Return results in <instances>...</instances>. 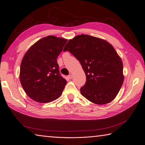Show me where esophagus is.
I'll use <instances>...</instances> for the list:
<instances>
[{
    "instance_id": "obj_1",
    "label": "esophagus",
    "mask_w": 145,
    "mask_h": 145,
    "mask_svg": "<svg viewBox=\"0 0 145 145\" xmlns=\"http://www.w3.org/2000/svg\"><path fill=\"white\" fill-rule=\"evenodd\" d=\"M68 77L69 78V79H71V78L72 77V75L71 74H69V76H68Z\"/></svg>"
}]
</instances>
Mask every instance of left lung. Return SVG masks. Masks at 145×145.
Listing matches in <instances>:
<instances>
[{
	"label": "left lung",
	"mask_w": 145,
	"mask_h": 145,
	"mask_svg": "<svg viewBox=\"0 0 145 145\" xmlns=\"http://www.w3.org/2000/svg\"><path fill=\"white\" fill-rule=\"evenodd\" d=\"M79 61L86 81L82 95L91 102L105 105L112 101L123 83V63L114 47L103 39L81 34L63 48Z\"/></svg>",
	"instance_id": "obj_1"
}]
</instances>
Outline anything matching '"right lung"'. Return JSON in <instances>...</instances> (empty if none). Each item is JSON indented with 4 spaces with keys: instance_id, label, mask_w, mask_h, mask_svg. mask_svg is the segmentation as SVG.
Returning <instances> with one entry per match:
<instances>
[{
    "instance_id": "obj_1",
    "label": "right lung",
    "mask_w": 145,
    "mask_h": 145,
    "mask_svg": "<svg viewBox=\"0 0 145 145\" xmlns=\"http://www.w3.org/2000/svg\"><path fill=\"white\" fill-rule=\"evenodd\" d=\"M67 39L48 36L36 42L24 55L20 68V81L29 97L48 103L62 94L67 80L60 76L57 58Z\"/></svg>"
}]
</instances>
